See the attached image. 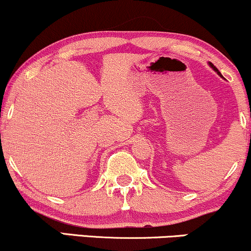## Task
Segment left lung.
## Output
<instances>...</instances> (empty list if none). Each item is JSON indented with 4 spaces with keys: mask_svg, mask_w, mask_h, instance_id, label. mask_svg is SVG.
I'll return each mask as SVG.
<instances>
[{
    "mask_svg": "<svg viewBox=\"0 0 251 251\" xmlns=\"http://www.w3.org/2000/svg\"><path fill=\"white\" fill-rule=\"evenodd\" d=\"M209 65H211V67H212V69H213V70H214V71H215V72H218V73H219V74H220V75H221V73H220V72H219V71H218V69H216V67L214 66V65H213L212 63H209Z\"/></svg>",
    "mask_w": 251,
    "mask_h": 251,
    "instance_id": "1",
    "label": "left lung"
}]
</instances>
